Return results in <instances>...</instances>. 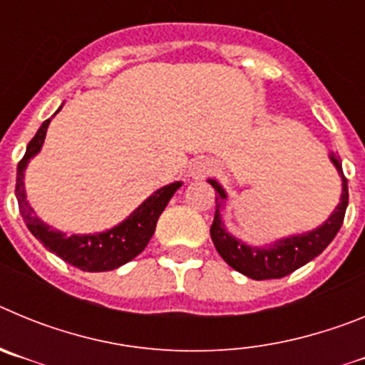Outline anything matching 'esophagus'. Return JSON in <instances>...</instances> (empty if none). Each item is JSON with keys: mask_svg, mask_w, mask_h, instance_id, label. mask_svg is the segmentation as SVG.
I'll list each match as a JSON object with an SVG mask.
<instances>
[{"mask_svg": "<svg viewBox=\"0 0 365 365\" xmlns=\"http://www.w3.org/2000/svg\"><path fill=\"white\" fill-rule=\"evenodd\" d=\"M212 170H214V164H212L210 160H193V163L190 164V177H192V179H202V177L210 175Z\"/></svg>", "mask_w": 365, "mask_h": 365, "instance_id": "obj_1", "label": "esophagus"}]
</instances>
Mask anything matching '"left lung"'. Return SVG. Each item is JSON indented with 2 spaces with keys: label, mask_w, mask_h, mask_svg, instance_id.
Returning a JSON list of instances; mask_svg holds the SVG:
<instances>
[{
  "label": "left lung",
  "mask_w": 365,
  "mask_h": 365,
  "mask_svg": "<svg viewBox=\"0 0 365 365\" xmlns=\"http://www.w3.org/2000/svg\"><path fill=\"white\" fill-rule=\"evenodd\" d=\"M329 159L333 160L334 168L338 170L341 177V197L331 217L318 227L316 230L305 232V234L291 235L285 240L276 241L269 247H248L235 240L225 228L221 221L219 208L222 206V201L227 199V192L221 188L217 180L208 179L212 186L217 192V210H215L214 222H212L210 235L215 245V250L219 256L227 261L228 265L237 272L245 274L252 279H278L294 272L296 269L303 267L316 256L324 252L327 245L334 240V235L340 230L344 217H346V208L349 202V190H347V179L344 177L341 163L333 153L329 155Z\"/></svg>",
  "instance_id": "1"
}]
</instances>
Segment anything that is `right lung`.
Instances as JSON below:
<instances>
[{"label": "right lung", "mask_w": 365, "mask_h": 365, "mask_svg": "<svg viewBox=\"0 0 365 365\" xmlns=\"http://www.w3.org/2000/svg\"><path fill=\"white\" fill-rule=\"evenodd\" d=\"M58 113V111H56ZM51 124L45 120L41 124L36 135L29 143L27 151L24 159L18 163V173H16V199H18L19 214L24 215V221L31 234L36 237L47 250L62 257L69 265L76 267L87 272H106L122 267L124 263L137 257L143 252L146 245L150 243L153 235L159 215L166 208L168 201L173 197V193L180 188L182 182H172V185L163 186L160 190L150 195L143 205L130 217L122 221L120 225L113 227L111 230L100 232V234H87V235H66L63 232L45 225L31 205L27 202L25 195V168L29 160L41 150L45 140V133Z\"/></svg>", "instance_id": "add662e5"}]
</instances>
